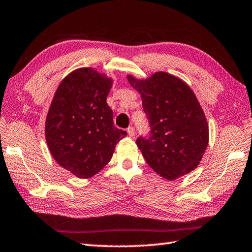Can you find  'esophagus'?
<instances>
[{
    "label": "esophagus",
    "instance_id": "esophagus-1",
    "mask_svg": "<svg viewBox=\"0 0 252 252\" xmlns=\"http://www.w3.org/2000/svg\"><path fill=\"white\" fill-rule=\"evenodd\" d=\"M126 132H127V134H129L130 137H133V136H134V134H135V130H134V127H133V126L127 127Z\"/></svg>",
    "mask_w": 252,
    "mask_h": 252
}]
</instances>
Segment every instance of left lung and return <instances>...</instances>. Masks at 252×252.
Segmentation results:
<instances>
[{"mask_svg":"<svg viewBox=\"0 0 252 252\" xmlns=\"http://www.w3.org/2000/svg\"><path fill=\"white\" fill-rule=\"evenodd\" d=\"M141 94L151 134L139 137L147 164L162 178L175 180L198 167L209 144V125L194 93L180 78L156 72L145 80L127 75Z\"/></svg>","mask_w":252,"mask_h":252,"instance_id":"obj_1","label":"left lung"}]
</instances>
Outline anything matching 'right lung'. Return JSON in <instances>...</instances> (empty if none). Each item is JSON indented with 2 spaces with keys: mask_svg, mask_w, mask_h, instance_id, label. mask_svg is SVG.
<instances>
[{
  "mask_svg": "<svg viewBox=\"0 0 252 252\" xmlns=\"http://www.w3.org/2000/svg\"><path fill=\"white\" fill-rule=\"evenodd\" d=\"M112 80L92 67L63 78L49 108L46 126L51 155L81 179L91 178L110 161L117 143L126 135L113 126L107 96Z\"/></svg>",
  "mask_w": 252,
  "mask_h": 252,
  "instance_id": "1",
  "label": "right lung"
}]
</instances>
